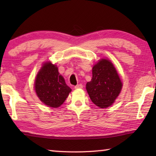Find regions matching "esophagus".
Returning a JSON list of instances; mask_svg holds the SVG:
<instances>
[{
	"instance_id": "34e87169",
	"label": "esophagus",
	"mask_w": 156,
	"mask_h": 156,
	"mask_svg": "<svg viewBox=\"0 0 156 156\" xmlns=\"http://www.w3.org/2000/svg\"><path fill=\"white\" fill-rule=\"evenodd\" d=\"M83 87V84H77V85H76L74 88H75V89H82Z\"/></svg>"
}]
</instances>
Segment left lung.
Returning a JSON list of instances; mask_svg holds the SVG:
<instances>
[{
	"mask_svg": "<svg viewBox=\"0 0 156 156\" xmlns=\"http://www.w3.org/2000/svg\"><path fill=\"white\" fill-rule=\"evenodd\" d=\"M122 87L119 75L113 63L100 59L92 69V78L86 89L93 103L100 108H107L115 102Z\"/></svg>",
	"mask_w": 156,
	"mask_h": 156,
	"instance_id": "obj_1",
	"label": "left lung"
}]
</instances>
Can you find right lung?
<instances>
[{
  "label": "right lung",
  "instance_id": "right-lung-1",
  "mask_svg": "<svg viewBox=\"0 0 156 156\" xmlns=\"http://www.w3.org/2000/svg\"><path fill=\"white\" fill-rule=\"evenodd\" d=\"M34 87L37 96L48 107H59L72 91L56 65L44 63L36 76Z\"/></svg>",
  "mask_w": 156,
  "mask_h": 156
}]
</instances>
